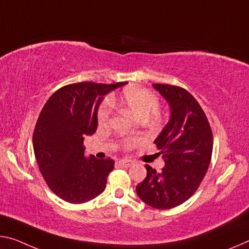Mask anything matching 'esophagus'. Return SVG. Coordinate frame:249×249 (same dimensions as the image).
Returning a JSON list of instances; mask_svg holds the SVG:
<instances>
[{
	"mask_svg": "<svg viewBox=\"0 0 249 249\" xmlns=\"http://www.w3.org/2000/svg\"><path fill=\"white\" fill-rule=\"evenodd\" d=\"M118 164H120L121 166H123V167H129L134 164V161L131 160H118Z\"/></svg>",
	"mask_w": 249,
	"mask_h": 249,
	"instance_id": "esophagus-1",
	"label": "esophagus"
}]
</instances>
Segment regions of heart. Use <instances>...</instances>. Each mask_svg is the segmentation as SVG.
<instances>
[{"label": "heart", "instance_id": "1", "mask_svg": "<svg viewBox=\"0 0 249 249\" xmlns=\"http://www.w3.org/2000/svg\"><path fill=\"white\" fill-rule=\"evenodd\" d=\"M114 101H117L122 105H125L131 112L141 118H147L156 112L160 105L159 97L143 88H127L122 90V93ZM114 110V102L110 98H105L102 102L97 110V120L100 123H106ZM144 142L143 137H126L123 140V147L131 149L139 146Z\"/></svg>", "mask_w": 249, "mask_h": 249}]
</instances>
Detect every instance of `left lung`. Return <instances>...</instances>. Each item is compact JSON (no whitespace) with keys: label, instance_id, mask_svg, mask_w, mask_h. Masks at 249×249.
I'll list each match as a JSON object with an SVG mask.
<instances>
[{"label":"left lung","instance_id":"left-lung-1","mask_svg":"<svg viewBox=\"0 0 249 249\" xmlns=\"http://www.w3.org/2000/svg\"><path fill=\"white\" fill-rule=\"evenodd\" d=\"M171 107V118L154 143L165 166L136 186L140 198L157 210L176 207L194 195L210 166L213 152L211 125L198 102L183 88L153 84Z\"/></svg>","mask_w":249,"mask_h":249}]
</instances>
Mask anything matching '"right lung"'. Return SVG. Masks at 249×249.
Listing matches in <instances>:
<instances>
[{
	"mask_svg": "<svg viewBox=\"0 0 249 249\" xmlns=\"http://www.w3.org/2000/svg\"><path fill=\"white\" fill-rule=\"evenodd\" d=\"M125 84L74 83L57 89L43 106L33 133L35 159L47 186L65 202L83 204L104 192L114 160L84 157L83 142L96 131L104 95Z\"/></svg>",
	"mask_w": 249,
	"mask_h": 249,
	"instance_id": "add662e5",
	"label": "right lung"
}]
</instances>
